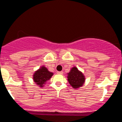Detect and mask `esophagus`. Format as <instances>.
Masks as SVG:
<instances>
[{
	"instance_id": "obj_1",
	"label": "esophagus",
	"mask_w": 122,
	"mask_h": 122,
	"mask_svg": "<svg viewBox=\"0 0 122 122\" xmlns=\"http://www.w3.org/2000/svg\"><path fill=\"white\" fill-rule=\"evenodd\" d=\"M57 73L59 74V75H62L63 72H62V71H60V72H57Z\"/></svg>"
}]
</instances>
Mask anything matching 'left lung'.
Segmentation results:
<instances>
[{"label":"left lung","instance_id":"obj_1","mask_svg":"<svg viewBox=\"0 0 122 122\" xmlns=\"http://www.w3.org/2000/svg\"><path fill=\"white\" fill-rule=\"evenodd\" d=\"M68 80L70 84L74 88H78L82 86L85 81L83 74L80 72L77 68L73 67L68 74Z\"/></svg>","mask_w":122,"mask_h":122}]
</instances>
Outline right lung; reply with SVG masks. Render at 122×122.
Masks as SVG:
<instances>
[{"label": "right lung", "mask_w": 122, "mask_h": 122, "mask_svg": "<svg viewBox=\"0 0 122 122\" xmlns=\"http://www.w3.org/2000/svg\"><path fill=\"white\" fill-rule=\"evenodd\" d=\"M53 75V73L48 71L46 68L42 66L35 72L33 76V79L38 85L42 87V85L51 78Z\"/></svg>", "instance_id": "1"}]
</instances>
